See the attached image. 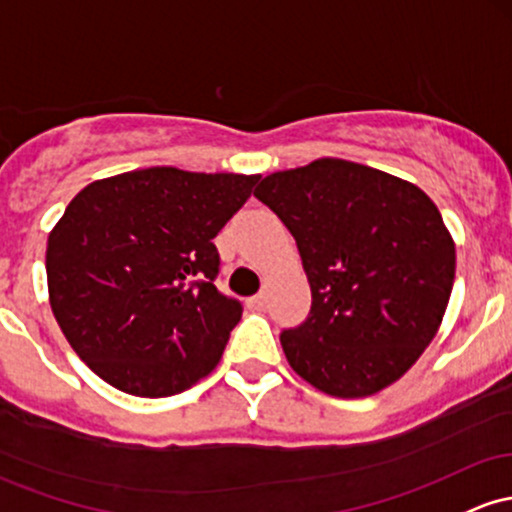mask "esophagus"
Wrapping results in <instances>:
<instances>
[{"mask_svg":"<svg viewBox=\"0 0 512 512\" xmlns=\"http://www.w3.org/2000/svg\"><path fill=\"white\" fill-rule=\"evenodd\" d=\"M247 308H250V311H265V308H267V296L265 294L252 296V299H247Z\"/></svg>","mask_w":512,"mask_h":512,"instance_id":"esophagus-1","label":"esophagus"}]
</instances>
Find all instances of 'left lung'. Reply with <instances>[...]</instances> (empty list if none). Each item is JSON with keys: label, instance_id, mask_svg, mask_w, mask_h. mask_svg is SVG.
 Segmentation results:
<instances>
[{"label": "left lung", "instance_id": "obj_1", "mask_svg": "<svg viewBox=\"0 0 512 512\" xmlns=\"http://www.w3.org/2000/svg\"><path fill=\"white\" fill-rule=\"evenodd\" d=\"M255 196L291 230L311 284V316L282 333L291 369L335 398L396 384L437 335L452 294L457 255L435 201L340 157L267 174Z\"/></svg>", "mask_w": 512, "mask_h": 512}]
</instances>
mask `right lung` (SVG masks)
Instances as JSON below:
<instances>
[{
	"instance_id": "add662e5",
	"label": "right lung",
	"mask_w": 512,
	"mask_h": 512,
	"mask_svg": "<svg viewBox=\"0 0 512 512\" xmlns=\"http://www.w3.org/2000/svg\"><path fill=\"white\" fill-rule=\"evenodd\" d=\"M257 179L148 167L97 179L67 204L48 235V301L99 379L165 398L216 369L243 308L213 286V238Z\"/></svg>"
}]
</instances>
